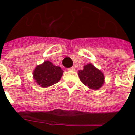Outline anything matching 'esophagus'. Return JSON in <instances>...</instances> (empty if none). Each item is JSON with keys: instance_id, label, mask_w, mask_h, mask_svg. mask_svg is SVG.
<instances>
[{"instance_id": "34e87169", "label": "esophagus", "mask_w": 135, "mask_h": 135, "mask_svg": "<svg viewBox=\"0 0 135 135\" xmlns=\"http://www.w3.org/2000/svg\"><path fill=\"white\" fill-rule=\"evenodd\" d=\"M68 70H69V71H74V70H75V68L72 66V67H71V68H69V69H68Z\"/></svg>"}]
</instances>
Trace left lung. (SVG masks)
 <instances>
[{
  "label": "left lung",
  "mask_w": 135,
  "mask_h": 135,
  "mask_svg": "<svg viewBox=\"0 0 135 135\" xmlns=\"http://www.w3.org/2000/svg\"><path fill=\"white\" fill-rule=\"evenodd\" d=\"M78 75L81 82L92 90H98L104 83L105 76L103 72L92 64L85 66L83 70L78 71Z\"/></svg>",
  "instance_id": "1"
}]
</instances>
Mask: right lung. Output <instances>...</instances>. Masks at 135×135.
Returning <instances> with one entry per match:
<instances>
[{
    "label": "right lung",
    "instance_id": "1",
    "mask_svg": "<svg viewBox=\"0 0 135 135\" xmlns=\"http://www.w3.org/2000/svg\"><path fill=\"white\" fill-rule=\"evenodd\" d=\"M61 68L46 61L39 65L33 71V78L37 85L42 88H47L59 82L63 75Z\"/></svg>",
    "mask_w": 135,
    "mask_h": 135
}]
</instances>
